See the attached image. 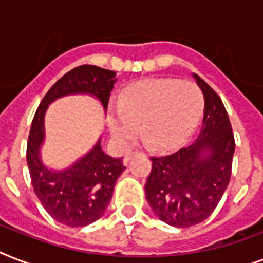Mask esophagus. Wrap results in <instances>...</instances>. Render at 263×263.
I'll return each instance as SVG.
<instances>
[{
	"label": "esophagus",
	"instance_id": "esophagus-1",
	"mask_svg": "<svg viewBox=\"0 0 263 263\" xmlns=\"http://www.w3.org/2000/svg\"><path fill=\"white\" fill-rule=\"evenodd\" d=\"M136 154H138V152H128V153H125V156H124V158H123V164L127 165L128 162H129V160H131L132 157L136 156Z\"/></svg>",
	"mask_w": 263,
	"mask_h": 263
}]
</instances>
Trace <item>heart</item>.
Masks as SVG:
<instances>
[{
    "instance_id": "b5f03b06",
    "label": "heart",
    "mask_w": 263,
    "mask_h": 263,
    "mask_svg": "<svg viewBox=\"0 0 263 263\" xmlns=\"http://www.w3.org/2000/svg\"><path fill=\"white\" fill-rule=\"evenodd\" d=\"M202 91L191 82L147 79L125 88L111 107L107 125L111 136L125 147L139 131L156 152L183 146L195 131L203 111Z\"/></svg>"
}]
</instances>
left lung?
Returning <instances> with one entry per match:
<instances>
[{"mask_svg":"<svg viewBox=\"0 0 263 263\" xmlns=\"http://www.w3.org/2000/svg\"><path fill=\"white\" fill-rule=\"evenodd\" d=\"M203 92V123L188 147L166 157H152L144 191L160 220L188 228L208 218L228 187L235 138L228 113L217 92L192 73Z\"/></svg>","mask_w":263,"mask_h":263,"instance_id":"1","label":"left lung"}]
</instances>
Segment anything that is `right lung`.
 Segmentation results:
<instances>
[{
    "mask_svg": "<svg viewBox=\"0 0 263 263\" xmlns=\"http://www.w3.org/2000/svg\"><path fill=\"white\" fill-rule=\"evenodd\" d=\"M117 82L116 72L80 65L55 82L36 109L27 143V165L31 183L41 203L55 221L76 228L99 220L110 203L115 184L125 166L123 158L107 156L101 138L87 154L65 169L43 164L41 148L46 138L45 115L49 105L67 95L87 94L99 101L105 111Z\"/></svg>",
    "mask_w": 263,
    "mask_h": 263,
    "instance_id": "right-lung-1",
    "label": "right lung"
}]
</instances>
